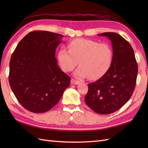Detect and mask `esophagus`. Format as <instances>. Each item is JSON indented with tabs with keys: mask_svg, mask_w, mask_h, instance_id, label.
Here are the masks:
<instances>
[{
	"mask_svg": "<svg viewBox=\"0 0 148 148\" xmlns=\"http://www.w3.org/2000/svg\"><path fill=\"white\" fill-rule=\"evenodd\" d=\"M71 83L72 84H78L80 83V81H77V80H76V79H72Z\"/></svg>",
	"mask_w": 148,
	"mask_h": 148,
	"instance_id": "34e87169",
	"label": "esophagus"
}]
</instances>
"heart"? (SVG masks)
Here are the masks:
<instances>
[{
    "mask_svg": "<svg viewBox=\"0 0 148 148\" xmlns=\"http://www.w3.org/2000/svg\"><path fill=\"white\" fill-rule=\"evenodd\" d=\"M67 48L69 51L62 48L58 52V62L63 71H72L79 62L80 66L75 71V76L97 79L104 76L111 67L113 51L108 44L76 39L69 42Z\"/></svg>",
    "mask_w": 148,
    "mask_h": 148,
    "instance_id": "1",
    "label": "heart"
}]
</instances>
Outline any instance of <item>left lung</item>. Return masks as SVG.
Returning a JSON list of instances; mask_svg holds the SVG:
<instances>
[{"label": "left lung", "instance_id": "1", "mask_svg": "<svg viewBox=\"0 0 148 148\" xmlns=\"http://www.w3.org/2000/svg\"><path fill=\"white\" fill-rule=\"evenodd\" d=\"M99 36L108 37L111 41L113 61L104 76L88 84L84 101L98 114H109L120 109L132 95L138 66L133 48L119 34L105 32Z\"/></svg>", "mask_w": 148, "mask_h": 148}]
</instances>
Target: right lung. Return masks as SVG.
<instances>
[{"mask_svg":"<svg viewBox=\"0 0 148 148\" xmlns=\"http://www.w3.org/2000/svg\"><path fill=\"white\" fill-rule=\"evenodd\" d=\"M63 36L48 31L30 32L12 54L9 84L18 101L28 111H48L69 86L71 78L59 68L55 58Z\"/></svg>","mask_w":148,"mask_h":148,"instance_id":"obj_1","label":"right lung"}]
</instances>
